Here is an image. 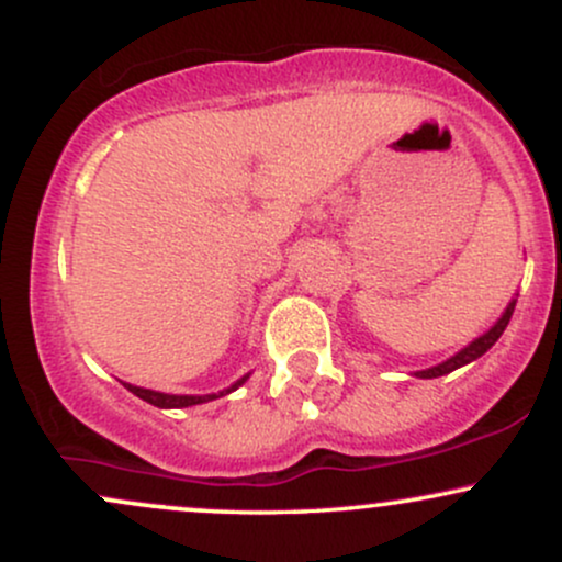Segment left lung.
Segmentation results:
<instances>
[{"label":"left lung","mask_w":562,"mask_h":562,"mask_svg":"<svg viewBox=\"0 0 562 562\" xmlns=\"http://www.w3.org/2000/svg\"><path fill=\"white\" fill-rule=\"evenodd\" d=\"M515 301H518V293L513 295V301L507 303V308H505V312H502V317L496 319L486 333L479 335V338H475V340H470L465 348H460V351H457L454 357H449L447 362H441V364H436V367H428V370H417L415 378H423V380L441 378V375H449V372L460 370V367L475 362V359H481L483 353H486L488 348H492L496 340L502 338V333H505L507 322H509V317H513V312H515Z\"/></svg>","instance_id":"left-lung-1"}]
</instances>
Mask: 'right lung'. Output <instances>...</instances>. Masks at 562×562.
Masks as SVG:
<instances>
[{"instance_id":"obj_1","label":"right lung","mask_w":562,"mask_h":562,"mask_svg":"<svg viewBox=\"0 0 562 562\" xmlns=\"http://www.w3.org/2000/svg\"><path fill=\"white\" fill-rule=\"evenodd\" d=\"M248 378H250V372H248V375L237 378L235 383L229 385V389H222V391H216V393H164V391H153V389H142V385L124 383V380H121V383H124V389L132 391L134 396H139L142 402L158 406V409H184V406L205 404V402H214V398L227 396V393L240 389V385H243Z\"/></svg>"}]
</instances>
